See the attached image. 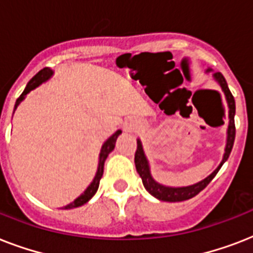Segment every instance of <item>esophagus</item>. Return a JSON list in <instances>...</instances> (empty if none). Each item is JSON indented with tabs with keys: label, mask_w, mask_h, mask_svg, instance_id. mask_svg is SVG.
Returning a JSON list of instances; mask_svg holds the SVG:
<instances>
[{
	"label": "esophagus",
	"mask_w": 253,
	"mask_h": 253,
	"mask_svg": "<svg viewBox=\"0 0 253 253\" xmlns=\"http://www.w3.org/2000/svg\"><path fill=\"white\" fill-rule=\"evenodd\" d=\"M139 127H140V123L136 121V119H127L126 122H125V131L127 132H134V131L139 130Z\"/></svg>",
	"instance_id": "obj_1"
}]
</instances>
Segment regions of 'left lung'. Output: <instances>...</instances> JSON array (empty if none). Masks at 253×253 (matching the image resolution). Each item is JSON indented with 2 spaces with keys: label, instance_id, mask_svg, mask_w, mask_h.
<instances>
[{
  "label": "left lung",
  "instance_id": "1",
  "mask_svg": "<svg viewBox=\"0 0 253 253\" xmlns=\"http://www.w3.org/2000/svg\"><path fill=\"white\" fill-rule=\"evenodd\" d=\"M214 77L216 79V81L219 83V85L223 89L224 94H226V98H227L228 107H230V111H228V117H230V125H228V136H227V146H226V152H224L223 160L219 164V167L214 170V172L210 174L209 177H206L205 180H202L198 184L190 185V186H185V188H168V186H163V185L158 184L156 181L152 178L150 173V167H148V163H147V159L144 156V152H143L142 143L140 140H138V146H136V151H135V167H136V170H138L139 176L142 177L143 185L144 188L147 189V192L151 193L152 196L159 198L162 201H167V202H180V201L189 200V198H193L194 196H197L201 190H204L210 181L215 177V174L218 173V170L220 169V167L223 166V163L226 162L231 154L232 146H234V140H235V99H234V95L228 89V85L226 83V79L223 77V75L220 72L214 73Z\"/></svg>",
  "mask_w": 253,
  "mask_h": 253
}]
</instances>
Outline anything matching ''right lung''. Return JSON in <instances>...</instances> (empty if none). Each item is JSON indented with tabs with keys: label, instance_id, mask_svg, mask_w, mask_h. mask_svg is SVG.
Returning a JSON list of instances; mask_svg holds the SVG:
<instances>
[{
	"label": "right lung",
	"instance_id": "add662e5",
	"mask_svg": "<svg viewBox=\"0 0 253 253\" xmlns=\"http://www.w3.org/2000/svg\"><path fill=\"white\" fill-rule=\"evenodd\" d=\"M51 75H52V71H51L49 68L41 69V71H39V72H38L37 75H35V76H34L33 79L29 81V84H27V86L25 87L23 93H22V94L19 95V98L17 99V102H15V107L18 106V103L21 102L22 99H23V97H25V95L27 94V93H29L31 89L37 87L38 85L42 84L43 81L48 80ZM121 132H122L121 130L117 131V132H115L113 136H110V138L107 139L106 142H105V144L102 146V148H101V154H99L98 170H97V174H95L93 182H91V184L87 186L86 190H85V192L83 193L80 197H77L76 200L73 201L72 204H69V205H67V206H64V209L79 208V206H81V205L86 204L87 201L90 200L91 197L94 196L95 192H97V189H98V186H99V180H101V177H102V174H103V163H105V160H106L107 155L110 154L111 151L114 150L115 142H117V139H118V136L121 135Z\"/></svg>",
	"mask_w": 253,
	"mask_h": 253
}]
</instances>
